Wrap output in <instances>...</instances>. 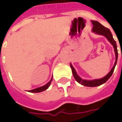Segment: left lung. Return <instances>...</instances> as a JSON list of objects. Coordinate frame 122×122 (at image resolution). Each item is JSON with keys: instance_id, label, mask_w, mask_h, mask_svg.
<instances>
[{"instance_id": "8db88e82", "label": "left lung", "mask_w": 122, "mask_h": 122, "mask_svg": "<svg viewBox=\"0 0 122 122\" xmlns=\"http://www.w3.org/2000/svg\"><path fill=\"white\" fill-rule=\"evenodd\" d=\"M92 23L93 24L92 32H95L96 34H98V35L105 36L106 38L108 39V41L111 43V45L113 46L114 51H115V64H114V66H113V68H111L110 72L108 73L105 77H104L103 78H101V79H94V80H85V79H82L77 74L75 70V68H73V66L71 65V69H72V72H73V76H74V78L75 79V80L78 83H81V85L85 86L96 87L98 86H101L102 84L105 83L111 77V76L112 75V74H113V71H114V69H115V65L117 64L118 53H117V49L116 42H115V41L113 38V35H112V34L109 28H106L105 26H102L98 21H92Z\"/></svg>"}]
</instances>
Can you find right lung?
<instances>
[{
	"label": "right lung",
	"instance_id": "1",
	"mask_svg": "<svg viewBox=\"0 0 122 122\" xmlns=\"http://www.w3.org/2000/svg\"><path fill=\"white\" fill-rule=\"evenodd\" d=\"M53 78V77H52ZM52 78L51 79V80L49 81L46 85H45L43 86L40 87H38V88H35V89H34V90H30V92H35V93H37V92H43L45 90H47L48 87L50 86V84H51V82L52 81Z\"/></svg>",
	"mask_w": 122,
	"mask_h": 122
}]
</instances>
